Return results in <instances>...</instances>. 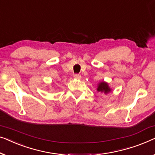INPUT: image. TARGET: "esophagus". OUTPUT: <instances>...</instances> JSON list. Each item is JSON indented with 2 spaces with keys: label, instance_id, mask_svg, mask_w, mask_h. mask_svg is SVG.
I'll list each match as a JSON object with an SVG mask.
<instances>
[{
  "label": "esophagus",
  "instance_id": "esophagus-1",
  "mask_svg": "<svg viewBox=\"0 0 155 155\" xmlns=\"http://www.w3.org/2000/svg\"><path fill=\"white\" fill-rule=\"evenodd\" d=\"M74 78L75 79L80 80L81 78V76L79 75V74H74Z\"/></svg>",
  "mask_w": 155,
  "mask_h": 155
}]
</instances>
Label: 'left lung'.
I'll return each instance as SVG.
<instances>
[{
  "instance_id": "1",
  "label": "left lung",
  "mask_w": 155,
  "mask_h": 155,
  "mask_svg": "<svg viewBox=\"0 0 155 155\" xmlns=\"http://www.w3.org/2000/svg\"><path fill=\"white\" fill-rule=\"evenodd\" d=\"M97 91L101 93H104V94H108L112 91V88L109 86L108 83L105 81H100L98 83L97 86Z\"/></svg>"
}]
</instances>
